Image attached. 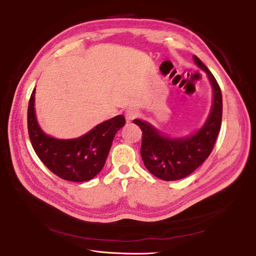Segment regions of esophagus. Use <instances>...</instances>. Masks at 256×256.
<instances>
[{
    "label": "esophagus",
    "instance_id": "1",
    "mask_svg": "<svg viewBox=\"0 0 256 256\" xmlns=\"http://www.w3.org/2000/svg\"><path fill=\"white\" fill-rule=\"evenodd\" d=\"M138 115H140V114H138V112L136 110H134V109H128L126 111V118H127L128 122L134 120V118H138Z\"/></svg>",
    "mask_w": 256,
    "mask_h": 256
}]
</instances>
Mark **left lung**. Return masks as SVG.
Returning a JSON list of instances; mask_svg holds the SVG:
<instances>
[{
	"mask_svg": "<svg viewBox=\"0 0 256 256\" xmlns=\"http://www.w3.org/2000/svg\"><path fill=\"white\" fill-rule=\"evenodd\" d=\"M193 60L207 74L214 92L212 106L204 126L191 136L171 138L148 122L134 120L142 130L141 156L144 164L162 180H178L196 171L210 154L221 128L222 94L219 84L202 60L196 56Z\"/></svg>",
	"mask_w": 256,
	"mask_h": 256,
	"instance_id": "1",
	"label": "left lung"
}]
</instances>
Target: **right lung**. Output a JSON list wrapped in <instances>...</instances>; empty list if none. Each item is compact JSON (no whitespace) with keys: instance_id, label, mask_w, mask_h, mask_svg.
<instances>
[{"instance_id":"obj_1","label":"right lung","mask_w":256,"mask_h":256,"mask_svg":"<svg viewBox=\"0 0 256 256\" xmlns=\"http://www.w3.org/2000/svg\"><path fill=\"white\" fill-rule=\"evenodd\" d=\"M35 88L28 108V136L42 164L62 180L88 182L104 168L116 132L125 125V118H115L99 124L90 132L70 140H60L46 134L36 120Z\"/></svg>"}]
</instances>
